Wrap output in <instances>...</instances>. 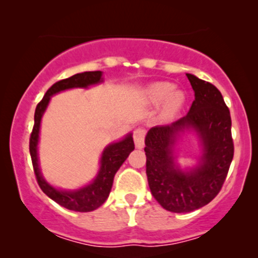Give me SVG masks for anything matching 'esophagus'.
Returning <instances> with one entry per match:
<instances>
[{"label":"esophagus","mask_w":258,"mask_h":258,"mask_svg":"<svg viewBox=\"0 0 258 258\" xmlns=\"http://www.w3.org/2000/svg\"><path fill=\"white\" fill-rule=\"evenodd\" d=\"M133 138H135V144L138 149H142L144 147V138H146V128L144 127H138L135 130L133 133Z\"/></svg>","instance_id":"obj_1"}]
</instances>
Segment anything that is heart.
I'll return each instance as SVG.
<instances>
[{
	"label": "heart",
	"mask_w": 258,
	"mask_h": 258,
	"mask_svg": "<svg viewBox=\"0 0 258 258\" xmlns=\"http://www.w3.org/2000/svg\"><path fill=\"white\" fill-rule=\"evenodd\" d=\"M174 86L168 82H158L149 86L147 98L153 104L164 103V112L166 116L176 114L184 102V94L180 91H173Z\"/></svg>",
	"instance_id": "b5f03b06"
}]
</instances>
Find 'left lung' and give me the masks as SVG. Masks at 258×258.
Wrapping results in <instances>:
<instances>
[{"instance_id":"8db88e82","label":"left lung","mask_w":258,"mask_h":258,"mask_svg":"<svg viewBox=\"0 0 258 258\" xmlns=\"http://www.w3.org/2000/svg\"><path fill=\"white\" fill-rule=\"evenodd\" d=\"M195 99L189 112L172 125L155 126L146 137L147 177L156 201L171 212H191L220 193L234 155L232 119L218 88L186 74ZM191 126L201 136L204 154L199 168L182 173L173 162L178 132Z\"/></svg>"}]
</instances>
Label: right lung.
Segmentation results:
<instances>
[{
	"mask_svg": "<svg viewBox=\"0 0 258 258\" xmlns=\"http://www.w3.org/2000/svg\"><path fill=\"white\" fill-rule=\"evenodd\" d=\"M100 81H102V72H86L76 74V75H73L72 78L60 80V81L55 82L54 85H52L48 88V91L46 92L42 100L38 103L36 110H35V123L30 135L29 149H30L32 167H34L36 180L40 188L42 189V191L47 197L51 198L52 200H54L60 206L68 210H73V211H93V210L102 206L104 201L108 199L115 173L117 172V170L123 164V161L128 158L130 153L135 149L132 135H128L121 142L110 144V146L105 148V150L103 152L102 160H100V170L98 176L90 185L74 191L58 190V189L49 185L42 178L40 173V168H38L37 142L41 117H42L43 112L46 110L47 105H48L49 99H51V96H53V94L68 90V88L87 87L90 85L98 84Z\"/></svg>",
	"mask_w": 258,
	"mask_h": 258,
	"instance_id": "1",
	"label": "right lung"
}]
</instances>
